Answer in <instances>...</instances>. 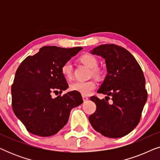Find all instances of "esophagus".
Instances as JSON below:
<instances>
[{"label": "esophagus", "mask_w": 160, "mask_h": 160, "mask_svg": "<svg viewBox=\"0 0 160 160\" xmlns=\"http://www.w3.org/2000/svg\"><path fill=\"white\" fill-rule=\"evenodd\" d=\"M82 98H83V100H84V102H86L87 100H89V98L86 95H82Z\"/></svg>", "instance_id": "esophagus-1"}]
</instances>
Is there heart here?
Segmentation results:
<instances>
[{
    "mask_svg": "<svg viewBox=\"0 0 160 160\" xmlns=\"http://www.w3.org/2000/svg\"><path fill=\"white\" fill-rule=\"evenodd\" d=\"M79 62L89 68H91L92 75L96 77H100L102 75V71L98 65V60L96 57L89 54H83L78 59ZM61 73L66 79H71L73 76V68L70 62H66L61 66ZM96 87L95 81L89 80L87 82H76L70 85V89L78 92L83 95H88Z\"/></svg>",
    "mask_w": 160,
    "mask_h": 160,
    "instance_id": "b5f03b06",
    "label": "heart"
}]
</instances>
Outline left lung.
I'll list each match as a JSON object with an SVG mask.
<instances>
[{"mask_svg":"<svg viewBox=\"0 0 160 160\" xmlns=\"http://www.w3.org/2000/svg\"><path fill=\"white\" fill-rule=\"evenodd\" d=\"M91 53L106 60L108 74L98 91L107 95L106 100L90 98L96 104V111L89 117V122L104 136L123 137L138 124L147 100L143 71L132 54L120 46L100 45ZM109 96L112 104L108 102Z\"/></svg>","mask_w":160,"mask_h":160,"instance_id":"1","label":"left lung"}]
</instances>
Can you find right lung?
<instances>
[{"label": "right lung", "instance_id": "obj_1", "mask_svg": "<svg viewBox=\"0 0 160 160\" xmlns=\"http://www.w3.org/2000/svg\"><path fill=\"white\" fill-rule=\"evenodd\" d=\"M82 49L45 46L19 65L12 85V104L28 132L41 137L56 134L67 124L71 109L83 102L76 91L51 95L68 89L61 66Z\"/></svg>", "mask_w": 160, "mask_h": 160}]
</instances>
